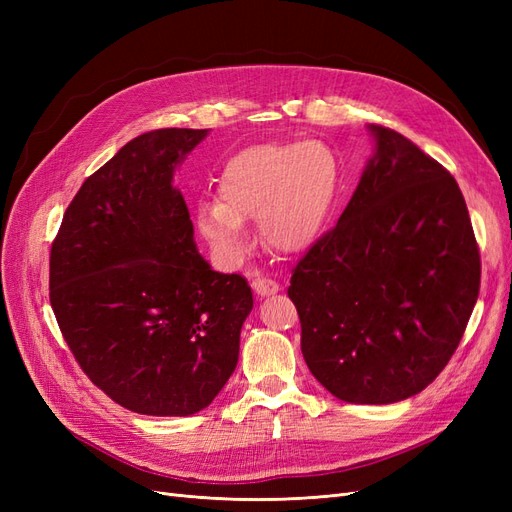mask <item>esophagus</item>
<instances>
[{
  "instance_id": "34e87169",
  "label": "esophagus",
  "mask_w": 512,
  "mask_h": 512,
  "mask_svg": "<svg viewBox=\"0 0 512 512\" xmlns=\"http://www.w3.org/2000/svg\"><path fill=\"white\" fill-rule=\"evenodd\" d=\"M252 288H254L258 297H271V294L280 292V284L273 282V280H267V277H254Z\"/></svg>"
}]
</instances>
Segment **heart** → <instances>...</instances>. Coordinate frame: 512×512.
<instances>
[{"instance_id":"1","label":"heart","mask_w":512,"mask_h":512,"mask_svg":"<svg viewBox=\"0 0 512 512\" xmlns=\"http://www.w3.org/2000/svg\"><path fill=\"white\" fill-rule=\"evenodd\" d=\"M339 162L322 143H262L235 153L220 170L213 200L194 211L198 235L224 265L250 250L245 222L258 220L269 250L301 254L329 224L339 192Z\"/></svg>"}]
</instances>
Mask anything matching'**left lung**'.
<instances>
[{"mask_svg": "<svg viewBox=\"0 0 512 512\" xmlns=\"http://www.w3.org/2000/svg\"><path fill=\"white\" fill-rule=\"evenodd\" d=\"M374 153L337 226L294 269L288 297L314 378L348 404L421 393L451 361L480 286L466 200L406 136L367 126Z\"/></svg>", "mask_w": 512, "mask_h": 512, "instance_id": "left-lung-1", "label": "left lung"}]
</instances>
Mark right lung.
I'll return each mask as SVG.
<instances>
[{
  "instance_id": "add662e5",
  "label": "right lung",
  "mask_w": 512,
  "mask_h": 512,
  "mask_svg": "<svg viewBox=\"0 0 512 512\" xmlns=\"http://www.w3.org/2000/svg\"><path fill=\"white\" fill-rule=\"evenodd\" d=\"M209 130L136 136L66 209L51 247V305L74 359L119 406L149 416L207 408L239 361L254 299L198 254L173 185Z\"/></svg>"
}]
</instances>
